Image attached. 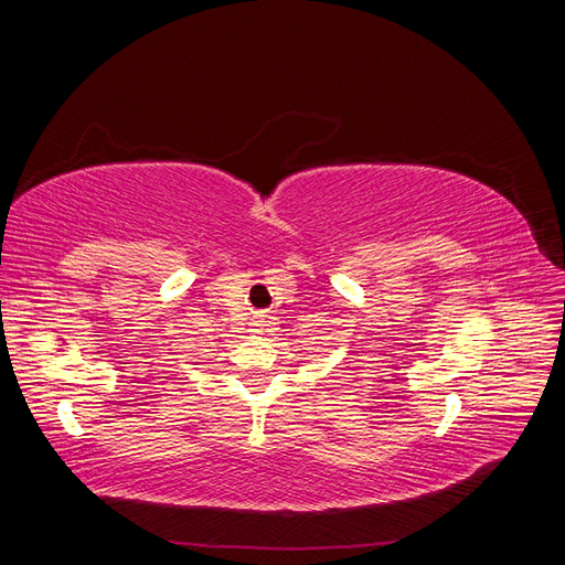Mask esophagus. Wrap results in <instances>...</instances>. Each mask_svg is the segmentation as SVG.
Wrapping results in <instances>:
<instances>
[{
  "mask_svg": "<svg viewBox=\"0 0 565 565\" xmlns=\"http://www.w3.org/2000/svg\"><path fill=\"white\" fill-rule=\"evenodd\" d=\"M268 322H270V320H268L266 316H262L259 322H256V324H259V328H256V332H266V330H268Z\"/></svg>",
  "mask_w": 565,
  "mask_h": 565,
  "instance_id": "34e87169",
  "label": "esophagus"
}]
</instances>
